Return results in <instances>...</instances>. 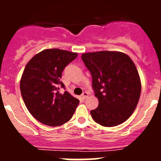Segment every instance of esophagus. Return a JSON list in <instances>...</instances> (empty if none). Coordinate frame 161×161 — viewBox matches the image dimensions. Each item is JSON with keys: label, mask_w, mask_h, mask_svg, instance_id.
Returning <instances> with one entry per match:
<instances>
[{"label": "esophagus", "mask_w": 161, "mask_h": 161, "mask_svg": "<svg viewBox=\"0 0 161 161\" xmlns=\"http://www.w3.org/2000/svg\"><path fill=\"white\" fill-rule=\"evenodd\" d=\"M88 96H89L88 92H82V98L83 99V100H86V99L87 97H88Z\"/></svg>", "instance_id": "1"}]
</instances>
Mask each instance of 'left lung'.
<instances>
[{
    "instance_id": "1",
    "label": "left lung",
    "mask_w": 161,
    "mask_h": 161,
    "mask_svg": "<svg viewBox=\"0 0 161 161\" xmlns=\"http://www.w3.org/2000/svg\"><path fill=\"white\" fill-rule=\"evenodd\" d=\"M92 78V89L99 105L90 111L100 125L113 127L125 121L139 102L141 82L137 69L127 54L99 51L82 55Z\"/></svg>"
}]
</instances>
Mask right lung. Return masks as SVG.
<instances>
[{
  "instance_id": "obj_1",
  "label": "right lung",
  "mask_w": 161,
  "mask_h": 161,
  "mask_svg": "<svg viewBox=\"0 0 161 161\" xmlns=\"http://www.w3.org/2000/svg\"><path fill=\"white\" fill-rule=\"evenodd\" d=\"M77 53L60 49H47L27 63L20 81L22 99L36 120L49 126H59L71 119L79 100L69 92L60 93V81L64 68Z\"/></svg>"
}]
</instances>
